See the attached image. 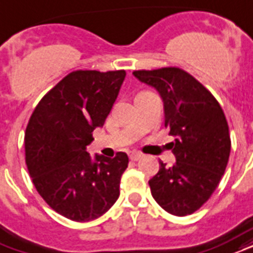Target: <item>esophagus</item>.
I'll use <instances>...</instances> for the list:
<instances>
[{
  "mask_svg": "<svg viewBox=\"0 0 253 253\" xmlns=\"http://www.w3.org/2000/svg\"><path fill=\"white\" fill-rule=\"evenodd\" d=\"M141 158H142L141 153H136V151H132V153H130V160L138 161V160H141Z\"/></svg>",
  "mask_w": 253,
  "mask_h": 253,
  "instance_id": "34e87169",
  "label": "esophagus"
}]
</instances>
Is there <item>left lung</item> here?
<instances>
[{
  "mask_svg": "<svg viewBox=\"0 0 253 253\" xmlns=\"http://www.w3.org/2000/svg\"><path fill=\"white\" fill-rule=\"evenodd\" d=\"M164 102L165 127L175 136L170 149L173 166L160 161V171L149 181L161 208L186 216L207 203L225 171L231 138L222 108L212 93L182 69L134 71Z\"/></svg>",
  "mask_w": 253,
  "mask_h": 253,
  "instance_id": "8db88e82",
  "label": "left lung"
}]
</instances>
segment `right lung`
<instances>
[{"label": "right lung", "instance_id": "1", "mask_svg": "<svg viewBox=\"0 0 253 253\" xmlns=\"http://www.w3.org/2000/svg\"><path fill=\"white\" fill-rule=\"evenodd\" d=\"M125 71H75L37 104L25 132V160L37 192L53 211L91 221L119 197L126 153L107 158L87 153L92 131L104 125Z\"/></svg>", "mask_w": 253, "mask_h": 253}]
</instances>
